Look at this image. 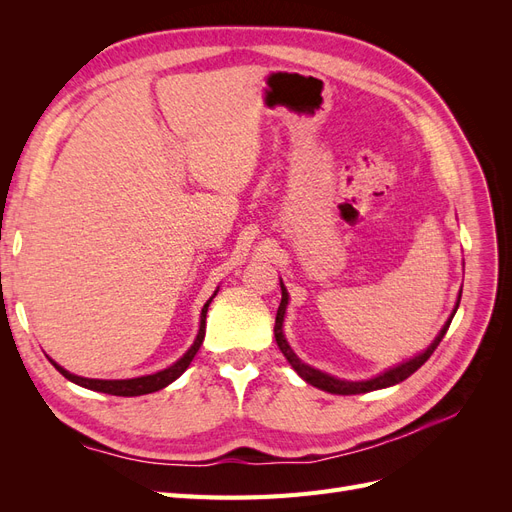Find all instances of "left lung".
I'll return each instance as SVG.
<instances>
[{
    "label": "left lung",
    "mask_w": 512,
    "mask_h": 512,
    "mask_svg": "<svg viewBox=\"0 0 512 512\" xmlns=\"http://www.w3.org/2000/svg\"><path fill=\"white\" fill-rule=\"evenodd\" d=\"M459 299H461V297H459ZM286 305H288V292H286V288H284V284H282V303H280V307H277L275 329H273V331H275V342H277V346H280V350H282V354L288 359V363L294 367V371H297V374H299L307 384H312V386H316V389H322V391L333 393V395H359V393L378 391V389H386V386H393V384L404 382L408 376H412L414 371L429 359V356L433 354V350L438 348V344L442 342V337L446 335L448 327H451V320H453V318H448V322L442 327L440 335H438L436 339H433V344H431L425 352L414 356V359H410V361H406V363H401V365H397V367H393V369H389V371H384V374H380V376H376V378H371V380L348 382V380H337V378H333V376H329V374H322V371L305 365V363L299 359V356L292 352V348L288 346L286 337H284V333H282ZM457 307H459V301H457V305H455V309H453V316H455V312H457Z\"/></svg>",
    "instance_id": "left-lung-1"
}]
</instances>
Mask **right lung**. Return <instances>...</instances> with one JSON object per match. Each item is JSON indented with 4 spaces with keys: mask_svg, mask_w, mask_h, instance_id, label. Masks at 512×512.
Returning <instances> with one entry per match:
<instances>
[{
    "mask_svg": "<svg viewBox=\"0 0 512 512\" xmlns=\"http://www.w3.org/2000/svg\"><path fill=\"white\" fill-rule=\"evenodd\" d=\"M215 297V294H213ZM213 297L205 303L203 307V314H200V329H198V335L194 339L192 348L185 352L181 359L170 365L168 369H162L158 371V374H151V376H141V378H132V380H94V378H81V376H74L70 374V371H66L64 367H59L55 361H51L55 365V369L59 371L61 376H66L70 382L79 384V386H85V389H91V391H100V393H108V395H117V397H136V395H147V393H156L160 389H164V386H168L170 382H175L185 369H188V365L192 363V359L196 356L200 344H203L205 339V320H207V309H209V303L213 301Z\"/></svg>",
    "mask_w": 512,
    "mask_h": 512,
    "instance_id": "obj_1",
    "label": "right lung"
}]
</instances>
